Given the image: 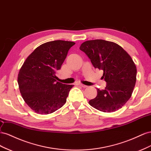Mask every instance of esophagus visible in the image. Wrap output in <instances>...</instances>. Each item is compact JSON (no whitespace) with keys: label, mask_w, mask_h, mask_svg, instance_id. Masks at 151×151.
<instances>
[{"label":"esophagus","mask_w":151,"mask_h":151,"mask_svg":"<svg viewBox=\"0 0 151 151\" xmlns=\"http://www.w3.org/2000/svg\"><path fill=\"white\" fill-rule=\"evenodd\" d=\"M78 85H79V86H81V87H83V88H86V87H87V85H83V84H82V83H78V84H77Z\"/></svg>","instance_id":"34e87169"}]
</instances>
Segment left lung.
I'll list each match as a JSON object with an SVG mask.
<instances>
[{"label":"left lung","instance_id":"8db88e82","mask_svg":"<svg viewBox=\"0 0 151 151\" xmlns=\"http://www.w3.org/2000/svg\"><path fill=\"white\" fill-rule=\"evenodd\" d=\"M80 49L95 68L102 70V78L107 83L104 90L97 88L89 104L104 113L122 108L131 97L137 80V68L130 55L116 43L101 39L85 41Z\"/></svg>","mask_w":151,"mask_h":151}]
</instances>
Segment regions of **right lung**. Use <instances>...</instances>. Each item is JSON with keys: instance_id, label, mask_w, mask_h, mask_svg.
<instances>
[{"instance_id": "right-lung-1", "label": "right lung", "mask_w": 151, "mask_h": 151, "mask_svg": "<svg viewBox=\"0 0 151 151\" xmlns=\"http://www.w3.org/2000/svg\"><path fill=\"white\" fill-rule=\"evenodd\" d=\"M75 42L54 40L44 43L33 50L20 68L18 83L24 102L35 113L48 114L65 104L72 85L56 81L68 52Z\"/></svg>"}]
</instances>
